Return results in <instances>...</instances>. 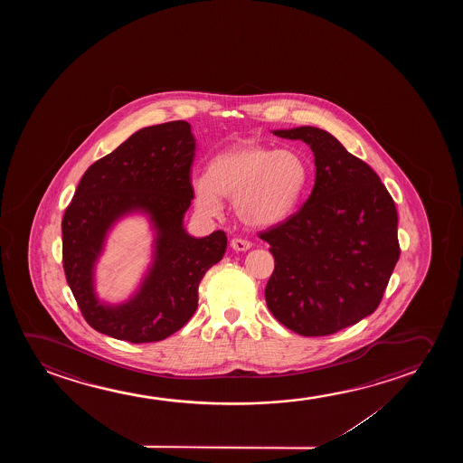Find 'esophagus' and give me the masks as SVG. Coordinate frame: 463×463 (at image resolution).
Listing matches in <instances>:
<instances>
[{
  "label": "esophagus",
  "instance_id": "esophagus-1",
  "mask_svg": "<svg viewBox=\"0 0 463 463\" xmlns=\"http://www.w3.org/2000/svg\"><path fill=\"white\" fill-rule=\"evenodd\" d=\"M231 247H232V250H235V251H247V250L251 248V241L241 239V237H235V239L231 241Z\"/></svg>",
  "mask_w": 463,
  "mask_h": 463
}]
</instances>
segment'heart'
<instances>
[{"mask_svg": "<svg viewBox=\"0 0 463 463\" xmlns=\"http://www.w3.org/2000/svg\"><path fill=\"white\" fill-rule=\"evenodd\" d=\"M308 184V165L294 150H273L245 140L216 155L209 174L193 180L197 207L218 215L222 196L234 197V212L248 226L267 228L296 210Z\"/></svg>", "mask_w": 463, "mask_h": 463, "instance_id": "heart-1", "label": "heart"}]
</instances>
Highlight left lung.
<instances>
[{
	"label": "left lung",
	"mask_w": 463,
	"mask_h": 463,
	"mask_svg": "<svg viewBox=\"0 0 463 463\" xmlns=\"http://www.w3.org/2000/svg\"><path fill=\"white\" fill-rule=\"evenodd\" d=\"M273 134L310 146L317 178L294 215L260 232L275 260L267 307L298 335H330L378 308L400 256L397 209L376 172L332 134Z\"/></svg>",
	"instance_id": "1"
}]
</instances>
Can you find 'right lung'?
<instances>
[{"instance_id":"obj_1","label":"right lung","mask_w":463,"mask_h":463,"mask_svg":"<svg viewBox=\"0 0 463 463\" xmlns=\"http://www.w3.org/2000/svg\"><path fill=\"white\" fill-rule=\"evenodd\" d=\"M196 140L190 123L144 128L90 165L61 220L63 269L85 321L104 335L129 343L165 340L197 308V289L222 260V231L196 239L184 229L194 197L191 165ZM146 213L157 231L156 258L140 291L121 306L95 298L92 270L107 231L121 215Z\"/></svg>"}]
</instances>
